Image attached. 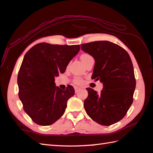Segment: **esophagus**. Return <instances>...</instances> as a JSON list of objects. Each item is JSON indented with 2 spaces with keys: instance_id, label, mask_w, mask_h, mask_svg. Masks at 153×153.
<instances>
[{
  "instance_id": "esophagus-1",
  "label": "esophagus",
  "mask_w": 153,
  "mask_h": 153,
  "mask_svg": "<svg viewBox=\"0 0 153 153\" xmlns=\"http://www.w3.org/2000/svg\"><path fill=\"white\" fill-rule=\"evenodd\" d=\"M80 89H81L79 88H75V91H76V93H77L79 90H80Z\"/></svg>"
}]
</instances>
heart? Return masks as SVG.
<instances>
[{"label": "heart", "mask_w": 153, "mask_h": 153, "mask_svg": "<svg viewBox=\"0 0 153 153\" xmlns=\"http://www.w3.org/2000/svg\"><path fill=\"white\" fill-rule=\"evenodd\" d=\"M90 58H91V56L89 54H88V53H83V54H82L80 56V58H81V59H82V61L83 63V64H84L86 62V61ZM74 82L77 85H81V84H82V83H83V79L81 78V77H75V78H74Z\"/></svg>", "instance_id": "heart-1"}]
</instances>
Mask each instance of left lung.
Wrapping results in <instances>:
<instances>
[{
    "label": "left lung",
    "instance_id": "8db88e82",
    "mask_svg": "<svg viewBox=\"0 0 153 153\" xmlns=\"http://www.w3.org/2000/svg\"><path fill=\"white\" fill-rule=\"evenodd\" d=\"M81 48L95 59L91 78L103 83L100 94L87 88L85 111L99 124H114L124 117L133 101L136 80L130 56L122 47L109 41L83 44Z\"/></svg>",
    "mask_w": 153,
    "mask_h": 153
}]
</instances>
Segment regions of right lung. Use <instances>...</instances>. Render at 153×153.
<instances>
[{
    "label": "right lung",
    "mask_w": 153,
    "mask_h": 153,
    "mask_svg": "<svg viewBox=\"0 0 153 153\" xmlns=\"http://www.w3.org/2000/svg\"><path fill=\"white\" fill-rule=\"evenodd\" d=\"M79 49V45L42 42L31 48L24 57L17 78L19 97L25 111L35 123L50 125L64 113L75 90L71 85L65 90L56 87L54 77L65 72Z\"/></svg>",
    "instance_id": "right-lung-1"
}]
</instances>
